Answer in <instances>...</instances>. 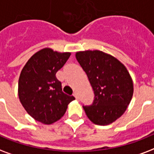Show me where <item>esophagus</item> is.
Listing matches in <instances>:
<instances>
[{
    "label": "esophagus",
    "mask_w": 154,
    "mask_h": 154,
    "mask_svg": "<svg viewBox=\"0 0 154 154\" xmlns=\"http://www.w3.org/2000/svg\"><path fill=\"white\" fill-rule=\"evenodd\" d=\"M73 96H74L75 98H76V99H77V100H78V99H79V97H78V95H77V93H74V94H73Z\"/></svg>",
    "instance_id": "1"
}]
</instances>
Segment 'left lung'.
<instances>
[{"instance_id": "obj_1", "label": "left lung", "mask_w": 154, "mask_h": 154, "mask_svg": "<svg viewBox=\"0 0 154 154\" xmlns=\"http://www.w3.org/2000/svg\"><path fill=\"white\" fill-rule=\"evenodd\" d=\"M76 58L94 93L92 105L83 106L87 117L98 125H108L126 111L133 94V82L126 67L103 51H77Z\"/></svg>"}]
</instances>
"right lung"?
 <instances>
[{
	"label": "right lung",
	"instance_id": "1",
	"mask_svg": "<svg viewBox=\"0 0 154 154\" xmlns=\"http://www.w3.org/2000/svg\"><path fill=\"white\" fill-rule=\"evenodd\" d=\"M71 53L43 48L34 54L23 67L18 80L20 102L32 118L51 124L64 116L75 98L62 91L56 73L66 63Z\"/></svg>",
	"mask_w": 154,
	"mask_h": 154
}]
</instances>
